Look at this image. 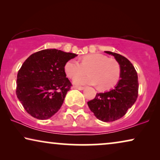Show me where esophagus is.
I'll return each instance as SVG.
<instances>
[{
  "label": "esophagus",
  "mask_w": 160,
  "mask_h": 160,
  "mask_svg": "<svg viewBox=\"0 0 160 160\" xmlns=\"http://www.w3.org/2000/svg\"><path fill=\"white\" fill-rule=\"evenodd\" d=\"M73 89H79V90H83V89H84V87H78V86H73L72 87Z\"/></svg>",
  "instance_id": "esophagus-1"
}]
</instances>
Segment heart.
I'll use <instances>...</instances> for the list:
<instances>
[{"instance_id": "heart-1", "label": "heart", "mask_w": 160, "mask_h": 160, "mask_svg": "<svg viewBox=\"0 0 160 160\" xmlns=\"http://www.w3.org/2000/svg\"><path fill=\"white\" fill-rule=\"evenodd\" d=\"M64 70L68 77L84 74L86 71L90 73L87 76L74 78L76 85H98L102 90H108L119 82L121 75V66L114 59L108 58L105 54L93 53L83 57L81 62L71 59L65 64Z\"/></svg>"}]
</instances>
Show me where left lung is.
Returning a JSON list of instances; mask_svg holds the SVG:
<instances>
[{"label":"left lung","instance_id":"8db88e82","mask_svg":"<svg viewBox=\"0 0 160 160\" xmlns=\"http://www.w3.org/2000/svg\"><path fill=\"white\" fill-rule=\"evenodd\" d=\"M114 57L121 66V79L113 89L97 93L93 100L87 102L94 115L99 120L111 122L120 119L136 101L138 95V74L134 66L121 54L106 51Z\"/></svg>","mask_w":160,"mask_h":160}]
</instances>
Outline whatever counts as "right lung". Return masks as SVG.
Listing matches in <instances>:
<instances>
[{
    "mask_svg": "<svg viewBox=\"0 0 160 160\" xmlns=\"http://www.w3.org/2000/svg\"><path fill=\"white\" fill-rule=\"evenodd\" d=\"M77 54L56 49L31 54L17 73L16 94L25 111L32 117L44 120L61 108L72 86L64 66Z\"/></svg>",
    "mask_w": 160,
    "mask_h": 160,
    "instance_id": "1",
    "label": "right lung"
}]
</instances>
